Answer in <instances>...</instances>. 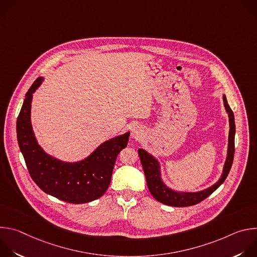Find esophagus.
<instances>
[{
    "mask_svg": "<svg viewBox=\"0 0 257 257\" xmlns=\"http://www.w3.org/2000/svg\"><path fill=\"white\" fill-rule=\"evenodd\" d=\"M143 129L142 127H140L139 125H133L131 128V136L136 138V139H140L143 136Z\"/></svg>",
    "mask_w": 257,
    "mask_h": 257,
    "instance_id": "34e87169",
    "label": "esophagus"
}]
</instances>
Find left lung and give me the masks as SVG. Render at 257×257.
Masks as SVG:
<instances>
[{
	"label": "left lung",
	"instance_id": "8db88e82",
	"mask_svg": "<svg viewBox=\"0 0 257 257\" xmlns=\"http://www.w3.org/2000/svg\"><path fill=\"white\" fill-rule=\"evenodd\" d=\"M224 105L226 111L229 116V123H230V132H229V143H228V154L227 159L224 165L223 174L221 178L214 184L204 190L197 191V192H182V191H175L169 188L162 180L161 177V166L158 160L149 154L146 151L139 149L138 155L141 161V165L144 171V175L146 178V183H148V187L152 195L160 202L176 207H184L190 206L199 203L200 201L204 200L208 197L213 191H215L219 186H221L224 181L226 180L232 164L234 160L235 154V118L233 111L231 109L230 105L228 104L226 95L223 96Z\"/></svg>",
	"mask_w": 257,
	"mask_h": 257
}]
</instances>
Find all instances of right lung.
I'll return each instance as SVG.
<instances>
[{"label": "right lung", "instance_id": "obj_1", "mask_svg": "<svg viewBox=\"0 0 257 257\" xmlns=\"http://www.w3.org/2000/svg\"><path fill=\"white\" fill-rule=\"evenodd\" d=\"M43 80L39 77L28 89L16 124L18 144L28 172L44 192L60 200L74 204L95 200L108 188L115 162L127 146L130 132L104 141L79 162H63L48 155L38 143L30 120L32 95Z\"/></svg>", "mask_w": 257, "mask_h": 257}]
</instances>
